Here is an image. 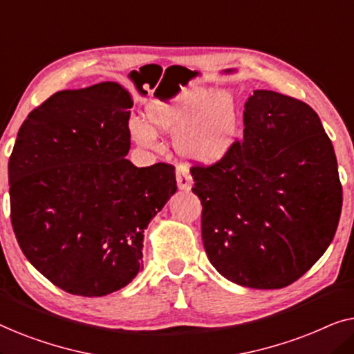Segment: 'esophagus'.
Returning <instances> with one entry per match:
<instances>
[{"label": "esophagus", "mask_w": 354, "mask_h": 354, "mask_svg": "<svg viewBox=\"0 0 354 354\" xmlns=\"http://www.w3.org/2000/svg\"><path fill=\"white\" fill-rule=\"evenodd\" d=\"M176 177H177V185L180 190L183 192H188L193 185V178H192V174L188 172L187 167H177L176 171Z\"/></svg>", "instance_id": "1"}]
</instances>
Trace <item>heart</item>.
Here are the masks:
<instances>
[{
	"mask_svg": "<svg viewBox=\"0 0 354 354\" xmlns=\"http://www.w3.org/2000/svg\"><path fill=\"white\" fill-rule=\"evenodd\" d=\"M147 122L135 120L130 132L140 147L156 149V132L172 135L176 151L183 159L212 164L234 147L239 133V111L227 90L193 86L154 100L145 109Z\"/></svg>",
	"mask_w": 354,
	"mask_h": 354,
	"instance_id": "obj_1",
	"label": "heart"
}]
</instances>
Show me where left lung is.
Wrapping results in <instances>:
<instances>
[{"label":"left lung","instance_id":"1","mask_svg":"<svg viewBox=\"0 0 354 354\" xmlns=\"http://www.w3.org/2000/svg\"><path fill=\"white\" fill-rule=\"evenodd\" d=\"M243 140L219 162L192 167L201 236L217 272L241 287L283 288L326 253L342 212L330 138L311 106L254 90Z\"/></svg>","mask_w":354,"mask_h":354}]
</instances>
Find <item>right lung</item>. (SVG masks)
I'll use <instances>...</instances> for the list:
<instances>
[{
    "label": "right lung",
    "mask_w": 354,
    "mask_h": 354,
    "mask_svg": "<svg viewBox=\"0 0 354 354\" xmlns=\"http://www.w3.org/2000/svg\"><path fill=\"white\" fill-rule=\"evenodd\" d=\"M132 104L118 82L62 90L17 132L8 164L14 234L67 293L104 297L132 282L145 229L177 192L172 166L125 159Z\"/></svg>",
    "instance_id": "right-lung-1"
}]
</instances>
